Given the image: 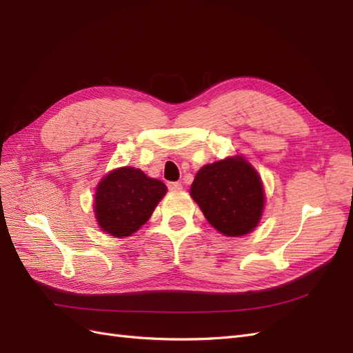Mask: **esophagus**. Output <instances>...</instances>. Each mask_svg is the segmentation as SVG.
<instances>
[{"instance_id":"obj_1","label":"esophagus","mask_w":353,"mask_h":353,"mask_svg":"<svg viewBox=\"0 0 353 353\" xmlns=\"http://www.w3.org/2000/svg\"><path fill=\"white\" fill-rule=\"evenodd\" d=\"M168 187H169L170 190H178V188L183 187V184H181V183H169Z\"/></svg>"}]
</instances>
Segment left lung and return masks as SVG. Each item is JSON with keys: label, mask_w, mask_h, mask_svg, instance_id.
Wrapping results in <instances>:
<instances>
[{"label": "left lung", "mask_w": 353, "mask_h": 353, "mask_svg": "<svg viewBox=\"0 0 353 353\" xmlns=\"http://www.w3.org/2000/svg\"><path fill=\"white\" fill-rule=\"evenodd\" d=\"M190 194L210 225L227 237L253 231L265 205L261 176L243 156L203 166Z\"/></svg>", "instance_id": "8db88e82"}]
</instances>
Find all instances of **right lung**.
I'll return each instance as SVG.
<instances>
[{"instance_id": "obj_1", "label": "right lung", "mask_w": 353, "mask_h": 353, "mask_svg": "<svg viewBox=\"0 0 353 353\" xmlns=\"http://www.w3.org/2000/svg\"><path fill=\"white\" fill-rule=\"evenodd\" d=\"M162 181L123 166L105 175L95 190L94 212L100 228L113 237H130L150 219L166 194Z\"/></svg>"}]
</instances>
